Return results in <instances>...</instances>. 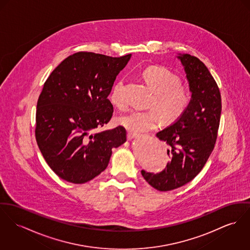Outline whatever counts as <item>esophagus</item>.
I'll return each mask as SVG.
<instances>
[{"mask_svg":"<svg viewBox=\"0 0 250 250\" xmlns=\"http://www.w3.org/2000/svg\"><path fill=\"white\" fill-rule=\"evenodd\" d=\"M139 135L136 134V133H132V132H128L127 133V138H128V140H132V139H134V138H137Z\"/></svg>","mask_w":250,"mask_h":250,"instance_id":"esophagus-1","label":"esophagus"}]
</instances>
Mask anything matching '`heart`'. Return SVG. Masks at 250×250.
<instances>
[{"instance_id":"b5f03b06","label":"heart","mask_w":250,"mask_h":250,"mask_svg":"<svg viewBox=\"0 0 250 250\" xmlns=\"http://www.w3.org/2000/svg\"><path fill=\"white\" fill-rule=\"evenodd\" d=\"M142 77L154 92L150 105L157 110H133L120 116L118 124L132 133H143L156 128L161 124V115L167 124L176 122L187 111L191 100L189 90L180 83L179 77L164 66L150 65L142 72ZM110 102L119 109L125 108L123 81L114 85Z\"/></svg>"}]
</instances>
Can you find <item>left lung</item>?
Instances as JSON below:
<instances>
[{
  "label": "left lung",
  "mask_w": 250,
  "mask_h": 250,
  "mask_svg": "<svg viewBox=\"0 0 250 250\" xmlns=\"http://www.w3.org/2000/svg\"><path fill=\"white\" fill-rule=\"evenodd\" d=\"M191 92L190 104L179 120L156 136L167 146L170 161L159 173L142 170L145 180L160 191H169L192 181L213 151L222 112L221 93L205 63L179 54Z\"/></svg>",
  "instance_id": "1"
}]
</instances>
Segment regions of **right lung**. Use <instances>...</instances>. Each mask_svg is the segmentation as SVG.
<instances>
[{"instance_id":"right-lung-1","label":"right lung","mask_w":250,"mask_h":250,"mask_svg":"<svg viewBox=\"0 0 250 250\" xmlns=\"http://www.w3.org/2000/svg\"><path fill=\"white\" fill-rule=\"evenodd\" d=\"M130 57L77 52L45 81L37 103L35 136L45 162L61 179L73 184L94 179L107 167L112 149L125 143L124 126L96 129L112 117L107 97Z\"/></svg>"}]
</instances>
